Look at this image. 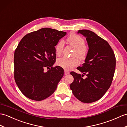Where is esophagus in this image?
<instances>
[{
  "label": "esophagus",
  "mask_w": 127,
  "mask_h": 127,
  "mask_svg": "<svg viewBox=\"0 0 127 127\" xmlns=\"http://www.w3.org/2000/svg\"><path fill=\"white\" fill-rule=\"evenodd\" d=\"M69 73L70 72L67 70H64V74H65V75H68V74H69Z\"/></svg>",
  "instance_id": "obj_1"
}]
</instances>
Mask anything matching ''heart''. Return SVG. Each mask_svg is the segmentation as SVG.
Segmentation results:
<instances>
[{
    "mask_svg": "<svg viewBox=\"0 0 127 127\" xmlns=\"http://www.w3.org/2000/svg\"><path fill=\"white\" fill-rule=\"evenodd\" d=\"M67 42L75 49L73 55H76L81 61L85 60L87 56V49L85 47V41L83 38L77 34H71L67 38ZM63 48V42L61 40L55 47L56 54L57 56H60L62 54ZM57 64L64 69L70 70L73 66L77 65L78 60L76 57H63L58 59Z\"/></svg>",
    "mask_w": 127,
    "mask_h": 127,
    "instance_id": "obj_1",
    "label": "heart"
}]
</instances>
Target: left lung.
<instances>
[{
	"mask_svg": "<svg viewBox=\"0 0 127 127\" xmlns=\"http://www.w3.org/2000/svg\"><path fill=\"white\" fill-rule=\"evenodd\" d=\"M86 38L89 47L85 62L77 69L83 74L70 72L74 80L70 89L79 101L87 103L102 98L110 88L116 66L113 49L107 41L88 30H78ZM84 74L87 76L85 79Z\"/></svg>",
	"mask_w": 127,
	"mask_h": 127,
	"instance_id": "left-lung-1",
	"label": "left lung"
}]
</instances>
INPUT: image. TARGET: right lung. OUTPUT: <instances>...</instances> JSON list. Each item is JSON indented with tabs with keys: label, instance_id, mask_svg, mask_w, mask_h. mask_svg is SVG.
<instances>
[{
	"label": "right lung",
	"instance_id": "right-lung-1",
	"mask_svg": "<svg viewBox=\"0 0 127 127\" xmlns=\"http://www.w3.org/2000/svg\"><path fill=\"white\" fill-rule=\"evenodd\" d=\"M66 32L48 28L28 33L18 44L14 55V76L18 87L26 97L42 101L56 90L64 74L56 62L55 46ZM51 69L44 72L45 67Z\"/></svg>",
	"mask_w": 127,
	"mask_h": 127
}]
</instances>
